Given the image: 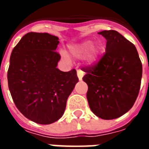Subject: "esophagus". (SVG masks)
Instances as JSON below:
<instances>
[{
	"instance_id": "esophagus-1",
	"label": "esophagus",
	"mask_w": 149,
	"mask_h": 149,
	"mask_svg": "<svg viewBox=\"0 0 149 149\" xmlns=\"http://www.w3.org/2000/svg\"><path fill=\"white\" fill-rule=\"evenodd\" d=\"M77 77H78V79H79L80 81H81V80H82V78H83V77H84V72L82 71V70H81V69L77 70Z\"/></svg>"
}]
</instances>
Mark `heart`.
<instances>
[{
    "label": "heart",
    "mask_w": 149,
    "mask_h": 149,
    "mask_svg": "<svg viewBox=\"0 0 149 149\" xmlns=\"http://www.w3.org/2000/svg\"><path fill=\"white\" fill-rule=\"evenodd\" d=\"M98 52V48L93 46L91 40H84L78 44L70 45L68 47V52L71 56L74 58H82L86 56L85 61L89 65L97 61Z\"/></svg>",
    "instance_id": "b5f03b06"
}]
</instances>
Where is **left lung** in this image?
Wrapping results in <instances>:
<instances>
[{"label": "left lung", "mask_w": 149, "mask_h": 149, "mask_svg": "<svg viewBox=\"0 0 149 149\" xmlns=\"http://www.w3.org/2000/svg\"><path fill=\"white\" fill-rule=\"evenodd\" d=\"M98 34L106 39L105 53L97 65L83 68L87 100L94 114L104 120L118 118L137 98L142 64L135 45L115 30Z\"/></svg>", "instance_id": "8db88e82"}]
</instances>
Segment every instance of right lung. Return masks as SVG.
I'll return each mask as SVG.
<instances>
[{
  "mask_svg": "<svg viewBox=\"0 0 149 149\" xmlns=\"http://www.w3.org/2000/svg\"><path fill=\"white\" fill-rule=\"evenodd\" d=\"M59 38L51 34H25L12 51L8 88L18 110L32 121L49 125L61 117L68 97L78 82L77 71L56 68Z\"/></svg>",
  "mask_w": 149,
  "mask_h": 149,
  "instance_id": "obj_1",
  "label": "right lung"
}]
</instances>
